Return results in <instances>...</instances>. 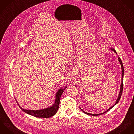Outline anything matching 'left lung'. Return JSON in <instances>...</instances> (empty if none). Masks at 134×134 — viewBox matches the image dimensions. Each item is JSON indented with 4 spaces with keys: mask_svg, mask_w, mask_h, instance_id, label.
Wrapping results in <instances>:
<instances>
[{
    "mask_svg": "<svg viewBox=\"0 0 134 134\" xmlns=\"http://www.w3.org/2000/svg\"><path fill=\"white\" fill-rule=\"evenodd\" d=\"M110 50H111L112 51H113L115 53H116V54H117V52H116V50L114 49V48H110ZM118 60H119V63H120V65H121V69H122V77H121V85H120V92H119V95H118V98H117V100H116V103H115V104H114V105H113V106H111L110 107H109L107 110H106V111H105L104 112H103V113H100V114H90V113H86V112H85V111H84L83 109H82L80 107V109H81V110L84 113H85V114H87V115H91V116H99V115H102V114H104L105 113H106V112H107L108 111H109L110 109H111L115 105H116V104H117L118 103V102L119 101V100H120V98H121V95H122V91H123V76H124V68H123V64H122V60H121V59L119 58V57H118Z\"/></svg>",
    "mask_w": 134,
    "mask_h": 134,
    "instance_id": "1",
    "label": "left lung"
}]
</instances>
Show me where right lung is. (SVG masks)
I'll list each match as a JSON object with an SVG mask.
<instances>
[{"instance_id": "add662e5", "label": "right lung", "mask_w": 134, "mask_h": 134, "mask_svg": "<svg viewBox=\"0 0 134 134\" xmlns=\"http://www.w3.org/2000/svg\"><path fill=\"white\" fill-rule=\"evenodd\" d=\"M67 88V86H65L64 88H61L59 89L57 91V92L55 94V101L53 104L46 108L42 109H40V110H27L23 108L20 106H19V107L20 109L25 112L26 113L30 115L31 116H33L37 118H50L57 113L58 111L59 108V105H60V98L63 93L65 89ZM16 100V99H15ZM16 102L17 103L18 105H19L17 101H16Z\"/></svg>"}]
</instances>
